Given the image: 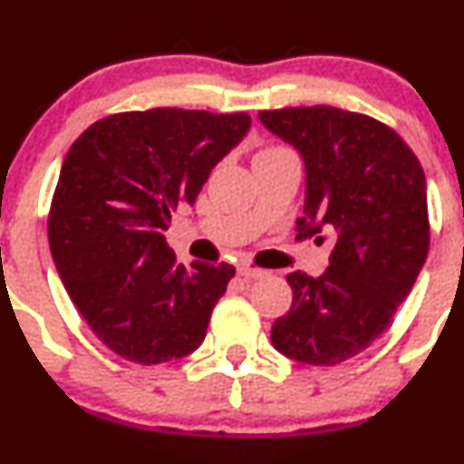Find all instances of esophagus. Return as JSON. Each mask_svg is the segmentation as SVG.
<instances>
[{
    "mask_svg": "<svg viewBox=\"0 0 464 464\" xmlns=\"http://www.w3.org/2000/svg\"><path fill=\"white\" fill-rule=\"evenodd\" d=\"M237 274L242 276V278H262V276L266 274L265 269H258V266H251V265H240L237 266Z\"/></svg>",
    "mask_w": 464,
    "mask_h": 464,
    "instance_id": "1",
    "label": "esophagus"
}]
</instances>
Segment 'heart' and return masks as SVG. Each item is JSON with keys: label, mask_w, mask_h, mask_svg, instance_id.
I'll return each mask as SVG.
<instances>
[{"label": "heart", "mask_w": 464, "mask_h": 464, "mask_svg": "<svg viewBox=\"0 0 464 464\" xmlns=\"http://www.w3.org/2000/svg\"><path fill=\"white\" fill-rule=\"evenodd\" d=\"M280 150L285 148H278V145H266V148H262L258 154H269V152H280Z\"/></svg>", "instance_id": "heart-1"}]
</instances>
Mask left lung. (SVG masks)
Returning a JSON list of instances; mask_svg holds the SVG:
<instances>
[{
    "instance_id": "1",
    "label": "left lung",
    "mask_w": 464,
    "mask_h": 464,
    "mask_svg": "<svg viewBox=\"0 0 464 464\" xmlns=\"http://www.w3.org/2000/svg\"><path fill=\"white\" fill-rule=\"evenodd\" d=\"M258 116L305 161L298 237L336 233L325 274L287 276L294 301L271 343L294 362L336 366L383 334L427 260L424 170L395 130L366 114L314 105Z\"/></svg>"
}]
</instances>
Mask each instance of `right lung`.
Here are the masks:
<instances>
[{"label": "right lung", "mask_w": 464, "mask_h": 464, "mask_svg": "<svg viewBox=\"0 0 464 464\" xmlns=\"http://www.w3.org/2000/svg\"><path fill=\"white\" fill-rule=\"evenodd\" d=\"M251 128L246 111L154 107L89 125L64 157L49 246L64 289L119 357L154 366L193 353L233 265H181L163 233Z\"/></svg>", "instance_id": "add662e5"}]
</instances>
